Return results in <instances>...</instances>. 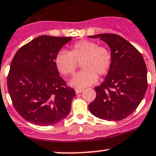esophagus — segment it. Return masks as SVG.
Here are the masks:
<instances>
[{
    "label": "esophagus",
    "mask_w": 156,
    "mask_h": 156,
    "mask_svg": "<svg viewBox=\"0 0 156 156\" xmlns=\"http://www.w3.org/2000/svg\"><path fill=\"white\" fill-rule=\"evenodd\" d=\"M82 91H83V89H75V93H76V94H81Z\"/></svg>",
    "instance_id": "34e87169"
}]
</instances>
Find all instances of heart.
Returning <instances> with one entry per match:
<instances>
[{
    "mask_svg": "<svg viewBox=\"0 0 156 156\" xmlns=\"http://www.w3.org/2000/svg\"><path fill=\"white\" fill-rule=\"evenodd\" d=\"M55 65L62 75L75 72L81 62L82 71L75 74L69 81L72 87L81 89L94 84L99 76L108 73L112 66V53L107 48L95 41L82 40L71 47L69 52L60 50L55 56Z\"/></svg>",
    "mask_w": 156,
    "mask_h": 156,
    "instance_id": "b5f03b06",
    "label": "heart"
}]
</instances>
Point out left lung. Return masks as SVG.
Instances as JSON below:
<instances>
[{
    "instance_id": "obj_1",
    "label": "left lung",
    "mask_w": 156,
    "mask_h": 156,
    "mask_svg": "<svg viewBox=\"0 0 156 156\" xmlns=\"http://www.w3.org/2000/svg\"><path fill=\"white\" fill-rule=\"evenodd\" d=\"M109 47L112 66L104 82L94 88L97 97L89 104L91 114L100 119L120 121L135 111L147 89V69L141 53L115 34L89 36Z\"/></svg>"
}]
</instances>
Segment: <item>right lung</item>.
I'll list each match as a JSON object with an SVG mask.
<instances>
[{
	"label": "right lung",
	"instance_id": "obj_1",
	"mask_svg": "<svg viewBox=\"0 0 156 156\" xmlns=\"http://www.w3.org/2000/svg\"><path fill=\"white\" fill-rule=\"evenodd\" d=\"M72 37L41 35L16 53L7 77L8 92L17 112L27 122L48 126L69 114L75 90L67 87L55 56Z\"/></svg>",
	"mask_w": 156,
	"mask_h": 156
}]
</instances>
